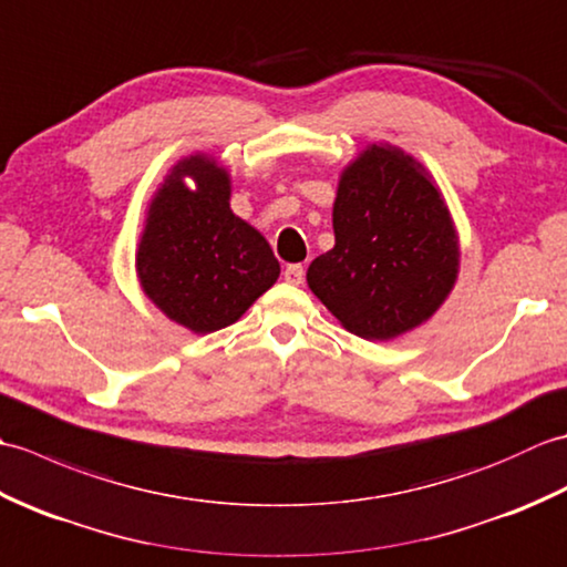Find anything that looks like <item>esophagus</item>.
<instances>
[{"instance_id": "34e87169", "label": "esophagus", "mask_w": 567, "mask_h": 567, "mask_svg": "<svg viewBox=\"0 0 567 567\" xmlns=\"http://www.w3.org/2000/svg\"><path fill=\"white\" fill-rule=\"evenodd\" d=\"M285 280L290 282V285H302V280H305V268L299 262H292V265H287L285 268Z\"/></svg>"}]
</instances>
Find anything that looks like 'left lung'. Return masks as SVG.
Listing matches in <instances>:
<instances>
[{
  "mask_svg": "<svg viewBox=\"0 0 567 567\" xmlns=\"http://www.w3.org/2000/svg\"><path fill=\"white\" fill-rule=\"evenodd\" d=\"M336 246L307 282L343 327L388 341L419 327L449 297L457 240L441 192L414 158L370 146L348 165L333 204Z\"/></svg>",
  "mask_w": 567,
  "mask_h": 567,
  "instance_id": "obj_1",
  "label": "left lung"
}]
</instances>
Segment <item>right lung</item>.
<instances>
[{
	"label": "right lung",
	"instance_id": "right-lung-1",
	"mask_svg": "<svg viewBox=\"0 0 567 567\" xmlns=\"http://www.w3.org/2000/svg\"><path fill=\"white\" fill-rule=\"evenodd\" d=\"M183 176L198 185L189 190ZM228 175L204 155L177 163L155 195L136 268L146 292L195 333L219 331L270 290L280 262L256 228L228 207Z\"/></svg>",
	"mask_w": 567,
	"mask_h": 567
}]
</instances>
